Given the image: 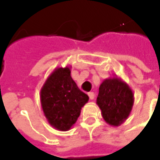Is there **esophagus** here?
<instances>
[{"label":"esophagus","instance_id":"34e87169","mask_svg":"<svg viewBox=\"0 0 160 160\" xmlns=\"http://www.w3.org/2000/svg\"><path fill=\"white\" fill-rule=\"evenodd\" d=\"M88 96H89V98H90L91 100H92L94 98V97H95V95H94L93 92H88Z\"/></svg>","mask_w":160,"mask_h":160}]
</instances>
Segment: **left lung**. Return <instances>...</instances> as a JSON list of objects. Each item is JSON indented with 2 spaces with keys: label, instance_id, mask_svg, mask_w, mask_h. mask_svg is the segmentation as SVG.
<instances>
[{
  "label": "left lung",
  "instance_id": "8db88e82",
  "mask_svg": "<svg viewBox=\"0 0 160 160\" xmlns=\"http://www.w3.org/2000/svg\"><path fill=\"white\" fill-rule=\"evenodd\" d=\"M134 93L123 80L113 77L102 82L97 98L104 120L109 125L118 127L127 120L134 105Z\"/></svg>",
  "mask_w": 160,
  "mask_h": 160
}]
</instances>
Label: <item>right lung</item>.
Masks as SVG:
<instances>
[{"mask_svg": "<svg viewBox=\"0 0 160 160\" xmlns=\"http://www.w3.org/2000/svg\"><path fill=\"white\" fill-rule=\"evenodd\" d=\"M70 68H55L40 91L43 114L48 122L60 131L69 130L80 117L81 108L89 100L72 79Z\"/></svg>", "mask_w": 160, "mask_h": 160, "instance_id": "obj_1", "label": "right lung"}]
</instances>
